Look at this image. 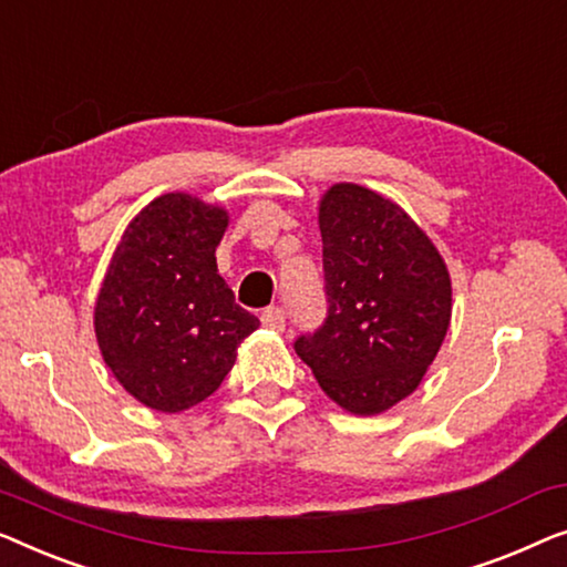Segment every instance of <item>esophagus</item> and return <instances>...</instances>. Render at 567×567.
<instances>
[{
	"instance_id": "esophagus-1",
	"label": "esophagus",
	"mask_w": 567,
	"mask_h": 567,
	"mask_svg": "<svg viewBox=\"0 0 567 567\" xmlns=\"http://www.w3.org/2000/svg\"><path fill=\"white\" fill-rule=\"evenodd\" d=\"M261 323L272 331H282L285 329V308L269 306L265 313H261Z\"/></svg>"
}]
</instances>
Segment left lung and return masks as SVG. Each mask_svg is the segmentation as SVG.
I'll use <instances>...</instances> for the list:
<instances>
[{"label":"left lung","instance_id":"8db88e82","mask_svg":"<svg viewBox=\"0 0 567 567\" xmlns=\"http://www.w3.org/2000/svg\"><path fill=\"white\" fill-rule=\"evenodd\" d=\"M318 228L329 313L295 352L333 403L374 416L411 395L440 352L450 272L401 205L352 182L326 189Z\"/></svg>","mask_w":567,"mask_h":567}]
</instances>
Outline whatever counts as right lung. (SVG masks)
<instances>
[{
    "mask_svg": "<svg viewBox=\"0 0 567 567\" xmlns=\"http://www.w3.org/2000/svg\"><path fill=\"white\" fill-rule=\"evenodd\" d=\"M228 213L187 193L151 200L110 259L94 306L102 360L148 409L179 413L226 380L259 318L218 275Z\"/></svg>",
    "mask_w": 567,
    "mask_h": 567,
    "instance_id": "1",
    "label": "right lung"
}]
</instances>
